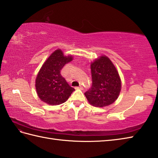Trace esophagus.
Returning a JSON list of instances; mask_svg holds the SVG:
<instances>
[{
  "instance_id": "1",
  "label": "esophagus",
  "mask_w": 158,
  "mask_h": 158,
  "mask_svg": "<svg viewBox=\"0 0 158 158\" xmlns=\"http://www.w3.org/2000/svg\"><path fill=\"white\" fill-rule=\"evenodd\" d=\"M76 89H82L83 87H82V86H76Z\"/></svg>"
}]
</instances>
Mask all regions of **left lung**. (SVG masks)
I'll return each mask as SVG.
<instances>
[{"label":"left lung","mask_w":158,"mask_h":158,"mask_svg":"<svg viewBox=\"0 0 158 158\" xmlns=\"http://www.w3.org/2000/svg\"><path fill=\"white\" fill-rule=\"evenodd\" d=\"M92 85L85 93L89 102L95 107L110 105L118 98L121 88L118 73L107 56H102L91 63Z\"/></svg>","instance_id":"1"}]
</instances>
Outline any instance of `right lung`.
<instances>
[{"label": "right lung", "instance_id": "obj_1", "mask_svg": "<svg viewBox=\"0 0 158 158\" xmlns=\"http://www.w3.org/2000/svg\"><path fill=\"white\" fill-rule=\"evenodd\" d=\"M71 60L72 56H65L59 49L44 63L35 82L37 95L41 101L50 105H59L67 101L75 91L60 73L63 66Z\"/></svg>", "mask_w": 158, "mask_h": 158}]
</instances>
